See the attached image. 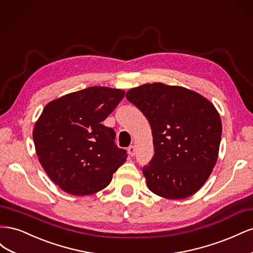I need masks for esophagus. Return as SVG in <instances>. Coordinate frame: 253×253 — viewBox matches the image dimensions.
<instances>
[{"label": "esophagus", "mask_w": 253, "mask_h": 253, "mask_svg": "<svg viewBox=\"0 0 253 253\" xmlns=\"http://www.w3.org/2000/svg\"><path fill=\"white\" fill-rule=\"evenodd\" d=\"M135 152H136V149H135L134 145H131V147L127 148V153H128L129 156H134Z\"/></svg>", "instance_id": "esophagus-1"}]
</instances>
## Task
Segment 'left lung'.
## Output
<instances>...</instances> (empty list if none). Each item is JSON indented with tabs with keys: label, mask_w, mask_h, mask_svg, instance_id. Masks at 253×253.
<instances>
[{
	"label": "left lung",
	"mask_w": 253,
	"mask_h": 253,
	"mask_svg": "<svg viewBox=\"0 0 253 253\" xmlns=\"http://www.w3.org/2000/svg\"><path fill=\"white\" fill-rule=\"evenodd\" d=\"M126 97L152 128L155 153L142 168L148 188L170 200L196 193L218 156L221 121L214 105L193 90L164 83L131 88Z\"/></svg>",
	"instance_id": "8db88e82"
}]
</instances>
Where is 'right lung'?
Listing matches in <instances>:
<instances>
[{
	"label": "right lung",
	"instance_id": "1",
	"mask_svg": "<svg viewBox=\"0 0 253 253\" xmlns=\"http://www.w3.org/2000/svg\"><path fill=\"white\" fill-rule=\"evenodd\" d=\"M125 95L117 88L90 86L44 108L33 133L36 152L49 178L66 193L98 192L126 162V151L115 144L116 133L101 124Z\"/></svg>",
	"mask_w": 253,
	"mask_h": 253
}]
</instances>
